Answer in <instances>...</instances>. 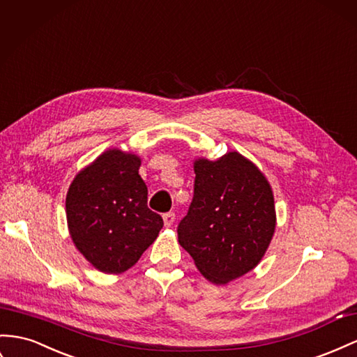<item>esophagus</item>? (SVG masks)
<instances>
[{"label": "esophagus", "mask_w": 357, "mask_h": 357, "mask_svg": "<svg viewBox=\"0 0 357 357\" xmlns=\"http://www.w3.org/2000/svg\"><path fill=\"white\" fill-rule=\"evenodd\" d=\"M176 220V215L172 213V211H169V213H165L163 215V224H165V227H172V224H174Z\"/></svg>", "instance_id": "1"}]
</instances>
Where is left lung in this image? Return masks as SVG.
Returning <instances> with one entry per match:
<instances>
[{"label":"left lung","mask_w":357,"mask_h":357,"mask_svg":"<svg viewBox=\"0 0 357 357\" xmlns=\"http://www.w3.org/2000/svg\"><path fill=\"white\" fill-rule=\"evenodd\" d=\"M195 186L178 243L199 273L216 285L246 275L261 261L276 228L273 190L252 160L228 151L194 160Z\"/></svg>","instance_id":"1"}]
</instances>
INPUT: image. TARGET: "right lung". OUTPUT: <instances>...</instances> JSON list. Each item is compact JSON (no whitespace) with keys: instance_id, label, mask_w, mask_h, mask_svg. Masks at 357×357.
I'll list each match as a JSON object with an SVG mask.
<instances>
[{"instance_id":"add662e5","label":"right lung","mask_w":357,"mask_h":357,"mask_svg":"<svg viewBox=\"0 0 357 357\" xmlns=\"http://www.w3.org/2000/svg\"><path fill=\"white\" fill-rule=\"evenodd\" d=\"M139 167L135 153L108 149L75 176L67 190L72 242L102 273L129 271L163 227L162 218L147 207Z\"/></svg>"}]
</instances>
